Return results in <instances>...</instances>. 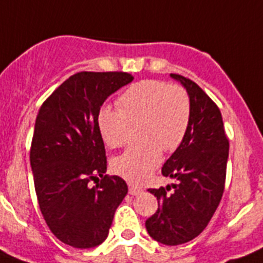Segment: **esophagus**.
<instances>
[{
    "mask_svg": "<svg viewBox=\"0 0 263 263\" xmlns=\"http://www.w3.org/2000/svg\"><path fill=\"white\" fill-rule=\"evenodd\" d=\"M128 192H129V195H132V196H138V195H140V193H143V189L139 188V186L129 185Z\"/></svg>",
    "mask_w": 263,
    "mask_h": 263,
    "instance_id": "34e87169",
    "label": "esophagus"
}]
</instances>
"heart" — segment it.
Here are the masks:
<instances>
[{"label":"heart","mask_w":263,"mask_h":263,"mask_svg":"<svg viewBox=\"0 0 263 263\" xmlns=\"http://www.w3.org/2000/svg\"><path fill=\"white\" fill-rule=\"evenodd\" d=\"M119 108L99 109L97 124L104 144L111 149L127 143L129 127H138V145L112 160L116 175L141 182L156 168L164 152H175L188 134L192 103L181 84L144 79L129 86L118 99Z\"/></svg>","instance_id":"heart-1"}]
</instances>
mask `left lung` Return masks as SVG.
<instances>
[{"mask_svg":"<svg viewBox=\"0 0 263 263\" xmlns=\"http://www.w3.org/2000/svg\"><path fill=\"white\" fill-rule=\"evenodd\" d=\"M171 77L188 91L191 124L182 144L161 170L176 182L172 188L149 189L157 197L159 208L145 221V228L157 242L175 246L196 238L220 205L227 179L229 139L220 108L205 91L189 78L179 74Z\"/></svg>","mask_w":263,"mask_h":263,"instance_id":"left-lung-1","label":"left lung"}]
</instances>
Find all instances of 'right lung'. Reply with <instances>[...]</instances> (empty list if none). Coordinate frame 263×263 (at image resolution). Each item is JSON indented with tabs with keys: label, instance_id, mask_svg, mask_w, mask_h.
I'll return each instance as SVG.
<instances>
[{
	"label": "right lung",
	"instance_id": "right-lung-1",
	"mask_svg": "<svg viewBox=\"0 0 263 263\" xmlns=\"http://www.w3.org/2000/svg\"><path fill=\"white\" fill-rule=\"evenodd\" d=\"M128 72L81 71L41 106L30 147L42 216L59 241L78 249L100 245L128 186L104 175L107 157L97 118L104 100L132 82ZM98 184L91 187L89 182Z\"/></svg>",
	"mask_w": 263,
	"mask_h": 263
}]
</instances>
